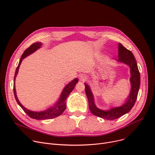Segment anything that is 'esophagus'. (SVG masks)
<instances>
[{
    "label": "esophagus",
    "instance_id": "1",
    "mask_svg": "<svg viewBox=\"0 0 155 155\" xmlns=\"http://www.w3.org/2000/svg\"><path fill=\"white\" fill-rule=\"evenodd\" d=\"M79 80H80V81H85L86 80H87V76L85 75H84V74H80V75H79Z\"/></svg>",
    "mask_w": 155,
    "mask_h": 155
}]
</instances>
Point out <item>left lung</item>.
I'll list each match as a JSON object with an SVG mask.
<instances>
[{
    "mask_svg": "<svg viewBox=\"0 0 155 155\" xmlns=\"http://www.w3.org/2000/svg\"><path fill=\"white\" fill-rule=\"evenodd\" d=\"M118 49V59L116 61L128 65L130 67V82L131 89L129 94L124 101V103L122 105L118 107H110L107 110L99 109L95 104L94 97L90 86L87 83H84L90 111L94 116L107 120H113L128 113L135 104L140 85V72L134 54L120 43H119Z\"/></svg>",
    "mask_w": 155,
    "mask_h": 155,
    "instance_id": "8db88e82",
    "label": "left lung"
}]
</instances>
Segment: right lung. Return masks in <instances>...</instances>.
Here are the masks:
<instances>
[{
	"label": "right lung",
	"instance_id": "obj_1",
	"mask_svg": "<svg viewBox=\"0 0 155 155\" xmlns=\"http://www.w3.org/2000/svg\"><path fill=\"white\" fill-rule=\"evenodd\" d=\"M43 45L40 42H37L36 43H34L31 45L28 48L26 49L23 54H22L21 57L20 59V62L18 63V65L16 68L15 77H14L13 80V93L14 96H15V100L18 104V105L22 108V109L26 112L27 115L31 118L37 119V120H44V119H53L55 117H57L61 115L63 112L66 109V100L70 93L72 91L74 88H75L76 84L78 83V80L77 78L74 79L72 81L69 82L67 85L64 88L59 99L56 101L52 106L49 107V108L41 111H33L31 110H29L26 109L25 107H24L19 101L17 96V92L15 90V79L17 77V75L18 73V70L20 68V66L21 65V63L25 58L27 56L30 55V54L35 52L36 51L39 49L41 48V46Z\"/></svg>",
	"mask_w": 155,
	"mask_h": 155
}]
</instances>
